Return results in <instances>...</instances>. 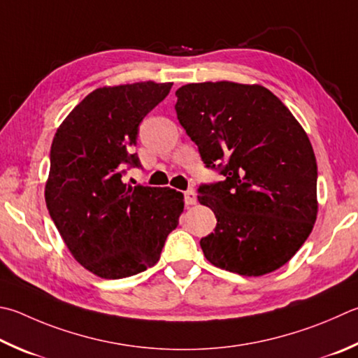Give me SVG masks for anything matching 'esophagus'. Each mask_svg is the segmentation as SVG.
I'll use <instances>...</instances> for the list:
<instances>
[{
  "label": "esophagus",
  "mask_w": 358,
  "mask_h": 358,
  "mask_svg": "<svg viewBox=\"0 0 358 358\" xmlns=\"http://www.w3.org/2000/svg\"><path fill=\"white\" fill-rule=\"evenodd\" d=\"M196 192H194L192 189H187L186 192H185V201H186V205H194L196 203Z\"/></svg>",
  "instance_id": "obj_1"
}]
</instances>
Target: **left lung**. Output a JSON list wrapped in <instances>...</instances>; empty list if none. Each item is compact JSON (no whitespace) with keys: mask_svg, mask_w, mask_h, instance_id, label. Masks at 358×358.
I'll use <instances>...</instances> for the list:
<instances>
[{"mask_svg":"<svg viewBox=\"0 0 358 358\" xmlns=\"http://www.w3.org/2000/svg\"><path fill=\"white\" fill-rule=\"evenodd\" d=\"M175 95L181 127L206 167L224 175L199 187V201L217 219L200 239L203 255L239 275L282 268L316 222L317 166L307 133L259 84L192 83Z\"/></svg>","mask_w":358,"mask_h":358,"instance_id":"1","label":"left lung"}]
</instances>
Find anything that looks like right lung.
<instances>
[{"mask_svg": "<svg viewBox=\"0 0 358 358\" xmlns=\"http://www.w3.org/2000/svg\"><path fill=\"white\" fill-rule=\"evenodd\" d=\"M171 87L144 81L95 89L55 134L45 201L71 255L101 278L157 264L183 213L181 192L123 183L125 167L141 166L133 153L141 122Z\"/></svg>", "mask_w": 358, "mask_h": 358, "instance_id": "right-lung-1", "label": "right lung"}]
</instances>
